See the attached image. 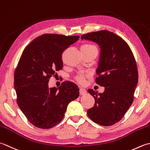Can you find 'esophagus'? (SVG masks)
<instances>
[{"instance_id":"1","label":"esophagus","mask_w":150,"mask_h":150,"mask_svg":"<svg viewBox=\"0 0 150 150\" xmlns=\"http://www.w3.org/2000/svg\"><path fill=\"white\" fill-rule=\"evenodd\" d=\"M79 94L81 95H85V94H87V91L83 88H79Z\"/></svg>"}]
</instances>
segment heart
I'll return each mask as SVG.
<instances>
[{
	"label": "heart",
	"instance_id": "1",
	"mask_svg": "<svg viewBox=\"0 0 150 150\" xmlns=\"http://www.w3.org/2000/svg\"><path fill=\"white\" fill-rule=\"evenodd\" d=\"M94 48H96L94 45H90V44H85L81 46V49L83 50H91L94 49ZM85 74H79L76 77V80L79 83H83L85 82Z\"/></svg>",
	"mask_w": 150,
	"mask_h": 150
}]
</instances>
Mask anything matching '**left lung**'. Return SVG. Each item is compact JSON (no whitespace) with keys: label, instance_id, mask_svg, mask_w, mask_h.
Instances as JSON below:
<instances>
[{"label":"left lung","instance_id":"8db88e82","mask_svg":"<svg viewBox=\"0 0 150 150\" xmlns=\"http://www.w3.org/2000/svg\"><path fill=\"white\" fill-rule=\"evenodd\" d=\"M81 40L99 45L100 54L96 83L104 87L103 93L93 89L88 92L95 100L87 110L91 120L101 126H109L120 121L132 104L138 83V70L132 51L120 36L108 30L82 35Z\"/></svg>","mask_w":150,"mask_h":150}]
</instances>
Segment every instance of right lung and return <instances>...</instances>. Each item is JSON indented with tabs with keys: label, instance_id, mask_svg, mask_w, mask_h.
Wrapping results in <instances>:
<instances>
[{
	"label": "right lung",
	"instance_id": "1",
	"mask_svg": "<svg viewBox=\"0 0 150 150\" xmlns=\"http://www.w3.org/2000/svg\"><path fill=\"white\" fill-rule=\"evenodd\" d=\"M79 36L46 33L24 48L14 74L17 102L33 126L49 129L62 120L67 105L79 96L77 85L63 82L57 88L48 81L63 69L62 53Z\"/></svg>",
	"mask_w": 150,
	"mask_h": 150
}]
</instances>
